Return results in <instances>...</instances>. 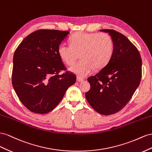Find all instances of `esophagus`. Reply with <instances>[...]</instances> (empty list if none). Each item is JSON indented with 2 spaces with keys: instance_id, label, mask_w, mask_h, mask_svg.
Returning <instances> with one entry per match:
<instances>
[{
  "instance_id": "obj_1",
  "label": "esophagus",
  "mask_w": 152,
  "mask_h": 152,
  "mask_svg": "<svg viewBox=\"0 0 152 152\" xmlns=\"http://www.w3.org/2000/svg\"><path fill=\"white\" fill-rule=\"evenodd\" d=\"M76 80H77V82H81V81H83V78H80V77H77Z\"/></svg>"
}]
</instances>
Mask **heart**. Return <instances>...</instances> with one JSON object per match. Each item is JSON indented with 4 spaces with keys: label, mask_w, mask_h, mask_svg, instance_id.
Masks as SVG:
<instances>
[{
    "label": "heart",
    "mask_w": 152,
    "mask_h": 152,
    "mask_svg": "<svg viewBox=\"0 0 152 152\" xmlns=\"http://www.w3.org/2000/svg\"><path fill=\"white\" fill-rule=\"evenodd\" d=\"M114 52V42L107 33H76L71 37L70 45L60 43L58 53L67 66L75 63L80 54L81 60L70 68L78 77H84L110 62Z\"/></svg>",
    "instance_id": "b5f03b06"
}]
</instances>
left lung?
Wrapping results in <instances>:
<instances>
[{
  "mask_svg": "<svg viewBox=\"0 0 152 152\" xmlns=\"http://www.w3.org/2000/svg\"><path fill=\"white\" fill-rule=\"evenodd\" d=\"M101 31L113 40V55L107 66L88 78L90 89L85 97L99 113L110 115L124 108L140 85L142 60L137 48L122 34L111 29Z\"/></svg>",
  "mask_w": 152,
  "mask_h": 152,
  "instance_id": "obj_1",
  "label": "left lung"
}]
</instances>
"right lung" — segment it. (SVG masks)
<instances>
[{"label":"right lung","instance_id":"obj_1","mask_svg":"<svg viewBox=\"0 0 152 152\" xmlns=\"http://www.w3.org/2000/svg\"><path fill=\"white\" fill-rule=\"evenodd\" d=\"M69 32L41 29L29 34L13 56L12 83L20 101L28 110L45 114L62 100L76 76L66 71L58 47Z\"/></svg>","mask_w":152,"mask_h":152}]
</instances>
